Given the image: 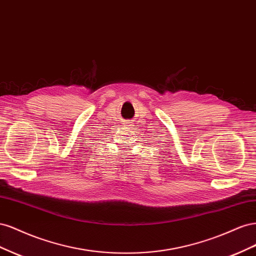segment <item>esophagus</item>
Listing matches in <instances>:
<instances>
[{"instance_id": "1", "label": "esophagus", "mask_w": 256, "mask_h": 256, "mask_svg": "<svg viewBox=\"0 0 256 256\" xmlns=\"http://www.w3.org/2000/svg\"><path fill=\"white\" fill-rule=\"evenodd\" d=\"M125 124H126V127H128V128H134V125H132V122L131 120H127V122H125Z\"/></svg>"}]
</instances>
